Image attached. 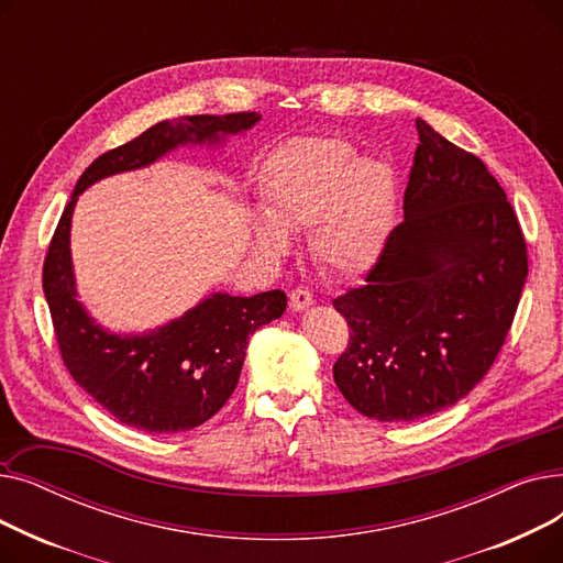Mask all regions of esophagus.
Here are the masks:
<instances>
[{
  "label": "esophagus",
  "mask_w": 563,
  "mask_h": 563,
  "mask_svg": "<svg viewBox=\"0 0 563 563\" xmlns=\"http://www.w3.org/2000/svg\"><path fill=\"white\" fill-rule=\"evenodd\" d=\"M312 303H314V299H312L310 289H306V287H297V289H291V291H289V308H291V310L301 312V310H308Z\"/></svg>",
  "instance_id": "esophagus-1"
}]
</instances>
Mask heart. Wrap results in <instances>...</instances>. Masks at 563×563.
Instances as JSON below:
<instances>
[{"instance_id":"b5f03b06","label":"heart","mask_w":563,"mask_h":563,"mask_svg":"<svg viewBox=\"0 0 563 563\" xmlns=\"http://www.w3.org/2000/svg\"><path fill=\"white\" fill-rule=\"evenodd\" d=\"M264 217L253 242L266 255L287 249L283 230L310 228V253L333 276L365 274L388 242L397 210V180L386 162L356 157L340 136L283 143L257 175Z\"/></svg>"}]
</instances>
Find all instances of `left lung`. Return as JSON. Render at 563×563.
<instances>
[{
	"label": "left lung",
	"instance_id": "8db88e82",
	"mask_svg": "<svg viewBox=\"0 0 563 563\" xmlns=\"http://www.w3.org/2000/svg\"><path fill=\"white\" fill-rule=\"evenodd\" d=\"M404 221L361 287L333 299L349 344L333 365L344 399L378 422L454 406L493 367L527 278V244L486 164L416 121Z\"/></svg>",
	"mask_w": 563,
	"mask_h": 563
}]
</instances>
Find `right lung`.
<instances>
[{
    "instance_id": "1",
    "label": "right lung",
    "mask_w": 563,
    "mask_h": 563,
    "mask_svg": "<svg viewBox=\"0 0 563 563\" xmlns=\"http://www.w3.org/2000/svg\"><path fill=\"white\" fill-rule=\"evenodd\" d=\"M260 121L255 111L183 115L145 130L88 166L58 219L43 264V291L64 365L77 386L128 427L177 433L200 427L230 399L249 338L287 308L283 289L230 297L212 294L185 317L143 335H111L77 301L70 219L77 196L107 175L153 164L180 143L219 141Z\"/></svg>"
}]
</instances>
